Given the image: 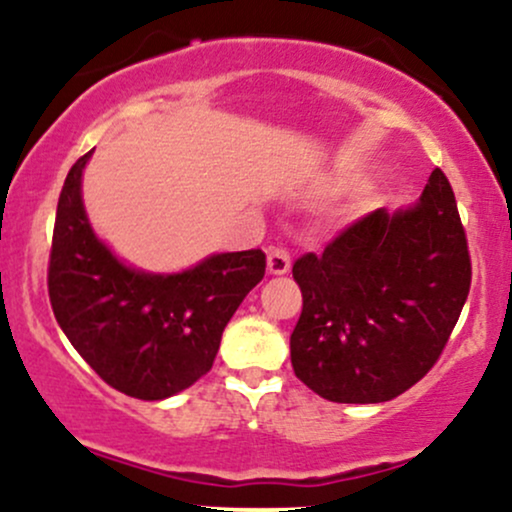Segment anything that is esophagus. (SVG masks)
Instances as JSON below:
<instances>
[{
	"label": "esophagus",
	"mask_w": 512,
	"mask_h": 512,
	"mask_svg": "<svg viewBox=\"0 0 512 512\" xmlns=\"http://www.w3.org/2000/svg\"><path fill=\"white\" fill-rule=\"evenodd\" d=\"M267 269L269 274H286L291 269V252L284 245H274L269 248L267 255Z\"/></svg>",
	"instance_id": "obj_1"
}]
</instances>
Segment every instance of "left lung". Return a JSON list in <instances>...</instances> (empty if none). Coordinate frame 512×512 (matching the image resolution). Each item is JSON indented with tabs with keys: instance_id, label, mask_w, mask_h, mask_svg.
<instances>
[{
	"instance_id": "8db88e82",
	"label": "left lung",
	"mask_w": 512,
	"mask_h": 512,
	"mask_svg": "<svg viewBox=\"0 0 512 512\" xmlns=\"http://www.w3.org/2000/svg\"><path fill=\"white\" fill-rule=\"evenodd\" d=\"M291 366L330 402H390L433 368L472 284L455 192L436 168L409 209H375L293 262Z\"/></svg>"
}]
</instances>
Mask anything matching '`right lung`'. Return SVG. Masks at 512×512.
I'll return each mask as SVG.
<instances>
[{
    "instance_id": "right-lung-1",
    "label": "right lung",
    "mask_w": 512,
    "mask_h": 512,
    "mask_svg": "<svg viewBox=\"0 0 512 512\" xmlns=\"http://www.w3.org/2000/svg\"><path fill=\"white\" fill-rule=\"evenodd\" d=\"M91 151L60 192L48 264L52 313L81 358L115 390L166 399L214 366L221 334L262 281V250L211 255L180 274H146L122 264L93 233L81 202Z\"/></svg>"
}]
</instances>
